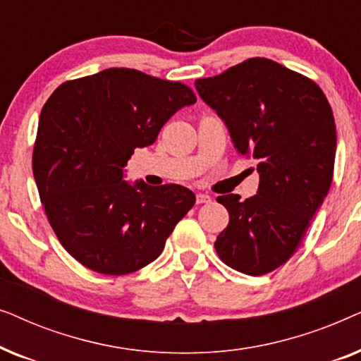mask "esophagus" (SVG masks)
<instances>
[{
    "label": "esophagus",
    "mask_w": 361,
    "mask_h": 361,
    "mask_svg": "<svg viewBox=\"0 0 361 361\" xmlns=\"http://www.w3.org/2000/svg\"><path fill=\"white\" fill-rule=\"evenodd\" d=\"M195 202H197V204H199V205H202V204H209V202H212V197L207 195V194H197Z\"/></svg>",
    "instance_id": "34e87169"
}]
</instances>
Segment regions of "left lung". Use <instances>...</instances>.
<instances>
[{"instance_id": "1", "label": "left lung", "mask_w": 361, "mask_h": 361, "mask_svg": "<svg viewBox=\"0 0 361 361\" xmlns=\"http://www.w3.org/2000/svg\"><path fill=\"white\" fill-rule=\"evenodd\" d=\"M195 88L225 121L238 154L258 161V194L216 197L230 215L216 255L240 273H271L298 251L332 185V108L314 80L264 57L197 78Z\"/></svg>"}]
</instances>
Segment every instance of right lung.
I'll return each mask as SVG.
<instances>
[{
    "instance_id": "right-lung-1",
    "label": "right lung",
    "mask_w": 361,
    "mask_h": 361,
    "mask_svg": "<svg viewBox=\"0 0 361 361\" xmlns=\"http://www.w3.org/2000/svg\"><path fill=\"white\" fill-rule=\"evenodd\" d=\"M190 87L135 68H106L56 88L42 106L32 174L49 224L85 268L123 276L152 263L194 192L177 184L136 185L123 169L136 147L156 141Z\"/></svg>"
}]
</instances>
